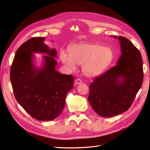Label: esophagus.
<instances>
[{"mask_svg": "<svg viewBox=\"0 0 150 150\" xmlns=\"http://www.w3.org/2000/svg\"><path fill=\"white\" fill-rule=\"evenodd\" d=\"M81 83H82V81H81L80 79H76L75 80V84H79Z\"/></svg>", "mask_w": 150, "mask_h": 150, "instance_id": "1", "label": "esophagus"}]
</instances>
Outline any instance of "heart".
Instances as JSON below:
<instances>
[{
  "instance_id": "obj_1",
  "label": "heart",
  "mask_w": 150,
  "mask_h": 150,
  "mask_svg": "<svg viewBox=\"0 0 150 150\" xmlns=\"http://www.w3.org/2000/svg\"><path fill=\"white\" fill-rule=\"evenodd\" d=\"M69 56L61 53V60L67 69L74 71L76 64L82 65L83 74L88 78L101 74L109 67L114 58V52L108 47L99 44H80L71 46Z\"/></svg>"
}]
</instances>
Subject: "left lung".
<instances>
[{"mask_svg":"<svg viewBox=\"0 0 150 150\" xmlns=\"http://www.w3.org/2000/svg\"><path fill=\"white\" fill-rule=\"evenodd\" d=\"M121 55L117 65L94 79L89 85L88 101L94 111L103 117H112L128 110L143 81V60L139 50L122 36Z\"/></svg>","mask_w":150,"mask_h":150,"instance_id":"obj_1","label":"left lung"}]
</instances>
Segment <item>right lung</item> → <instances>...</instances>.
Returning a JSON list of instances; mask_svg holds the SVG:
<instances>
[{
	"instance_id": "1",
	"label": "right lung",
	"mask_w": 150,
	"mask_h": 150,
	"mask_svg": "<svg viewBox=\"0 0 150 150\" xmlns=\"http://www.w3.org/2000/svg\"><path fill=\"white\" fill-rule=\"evenodd\" d=\"M44 38H33L17 49L11 68L10 78L17 101L34 118L54 120L64 108L67 93L73 87L74 77L56 70L55 49L44 43ZM33 53H42L41 68L33 63Z\"/></svg>"
}]
</instances>
